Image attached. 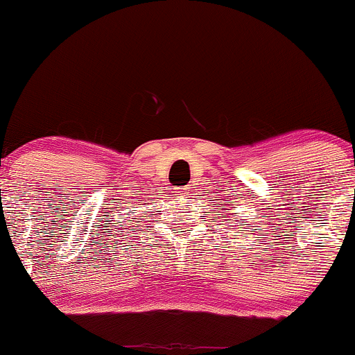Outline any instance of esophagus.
Instances as JSON below:
<instances>
[{
	"label": "esophagus",
	"mask_w": 355,
	"mask_h": 355,
	"mask_svg": "<svg viewBox=\"0 0 355 355\" xmlns=\"http://www.w3.org/2000/svg\"><path fill=\"white\" fill-rule=\"evenodd\" d=\"M182 191H189V187H185V189H183V190L175 189V195H182Z\"/></svg>",
	"instance_id": "obj_1"
}]
</instances>
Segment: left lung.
I'll return each instance as SVG.
<instances>
[{
    "label": "left lung",
    "mask_w": 355,
    "mask_h": 355,
    "mask_svg": "<svg viewBox=\"0 0 355 355\" xmlns=\"http://www.w3.org/2000/svg\"><path fill=\"white\" fill-rule=\"evenodd\" d=\"M217 200H220V198H217ZM227 206L230 207L229 209H226ZM218 207H225V209H217V210H211V211H214L215 215H222V217H223V215H232L230 210L237 209V207H234V203H230V202H218ZM222 225H223V223H222ZM242 225H243V223H240V229H242ZM227 227H232V225H227Z\"/></svg>",
    "instance_id": "1"
}]
</instances>
